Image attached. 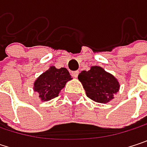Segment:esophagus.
Wrapping results in <instances>:
<instances>
[{
	"label": "esophagus",
	"instance_id": "34e87169",
	"mask_svg": "<svg viewBox=\"0 0 147 147\" xmlns=\"http://www.w3.org/2000/svg\"><path fill=\"white\" fill-rule=\"evenodd\" d=\"M78 74H79V71H72L71 72V75L73 77H77L78 76Z\"/></svg>",
	"mask_w": 147,
	"mask_h": 147
}]
</instances>
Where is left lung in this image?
<instances>
[{
	"label": "left lung",
	"instance_id": "1",
	"mask_svg": "<svg viewBox=\"0 0 147 147\" xmlns=\"http://www.w3.org/2000/svg\"><path fill=\"white\" fill-rule=\"evenodd\" d=\"M87 96L99 103H107L118 92L119 83L111 75L100 66H93L88 71H82L78 75Z\"/></svg>",
	"mask_w": 147,
	"mask_h": 147
}]
</instances>
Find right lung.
I'll list each match as a JSON object with an SVG mask.
<instances>
[{"instance_id": "obj_1", "label": "right lung", "mask_w": 147, "mask_h": 147, "mask_svg": "<svg viewBox=\"0 0 147 147\" xmlns=\"http://www.w3.org/2000/svg\"><path fill=\"white\" fill-rule=\"evenodd\" d=\"M71 79V75L65 68L57 69L51 66L36 80L34 90L39 94L42 100L47 101L57 97L65 83Z\"/></svg>"}]
</instances>
